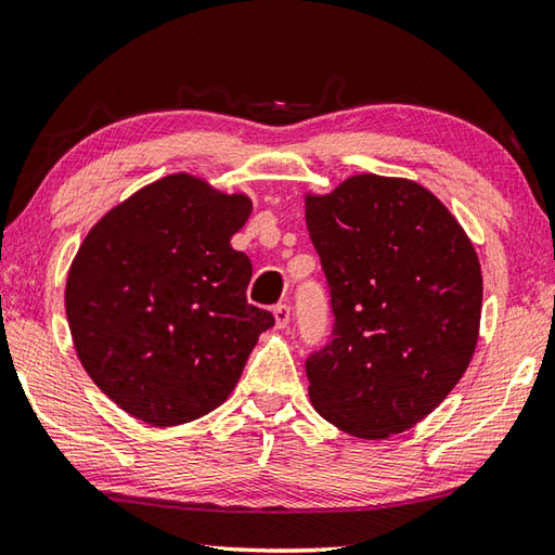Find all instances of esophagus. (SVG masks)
I'll return each mask as SVG.
<instances>
[{
    "mask_svg": "<svg viewBox=\"0 0 555 555\" xmlns=\"http://www.w3.org/2000/svg\"><path fill=\"white\" fill-rule=\"evenodd\" d=\"M273 317H275V328H287L289 323V307L287 305H278L273 309Z\"/></svg>",
    "mask_w": 555,
    "mask_h": 555,
    "instance_id": "1",
    "label": "esophagus"
}]
</instances>
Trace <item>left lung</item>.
I'll list each match as a JSON object with an SVG mask.
<instances>
[{"mask_svg":"<svg viewBox=\"0 0 555 555\" xmlns=\"http://www.w3.org/2000/svg\"><path fill=\"white\" fill-rule=\"evenodd\" d=\"M305 212L336 313L333 340L307 360L311 405L360 440L411 430L476 352L483 275L472 238L440 197L391 176L307 193Z\"/></svg>","mask_w":555,"mask_h":555,"instance_id":"8db88e82","label":"left lung"}]
</instances>
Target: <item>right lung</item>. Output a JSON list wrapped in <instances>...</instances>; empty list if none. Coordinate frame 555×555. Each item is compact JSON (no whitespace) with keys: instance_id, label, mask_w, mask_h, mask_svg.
<instances>
[{"instance_id":"1","label":"right lung","mask_w":555,"mask_h":555,"mask_svg":"<svg viewBox=\"0 0 555 555\" xmlns=\"http://www.w3.org/2000/svg\"><path fill=\"white\" fill-rule=\"evenodd\" d=\"M254 203L193 173L140 188L89 229L65 309L93 384L125 413L173 427L234 391L270 311L246 305L250 260L232 248Z\"/></svg>"}]
</instances>
